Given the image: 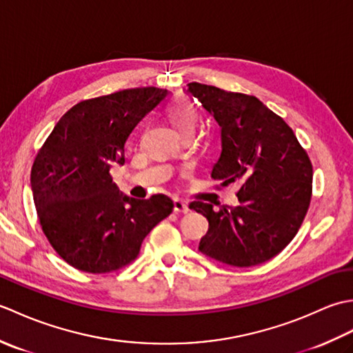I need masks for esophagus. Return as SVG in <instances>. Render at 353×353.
I'll use <instances>...</instances> for the list:
<instances>
[{"instance_id": "34e87169", "label": "esophagus", "mask_w": 353, "mask_h": 353, "mask_svg": "<svg viewBox=\"0 0 353 353\" xmlns=\"http://www.w3.org/2000/svg\"><path fill=\"white\" fill-rule=\"evenodd\" d=\"M172 209H174V212H182V214H188L190 212V206L186 201L181 200V199H174L172 201Z\"/></svg>"}]
</instances>
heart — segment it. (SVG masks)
<instances>
[{"label": "heart", "instance_id": "b5f03b06", "mask_svg": "<svg viewBox=\"0 0 353 353\" xmlns=\"http://www.w3.org/2000/svg\"><path fill=\"white\" fill-rule=\"evenodd\" d=\"M167 115L170 121L174 124L176 129L181 133L194 132L199 124L200 112L196 104H194L186 97H179L167 108Z\"/></svg>", "mask_w": 353, "mask_h": 353}]
</instances>
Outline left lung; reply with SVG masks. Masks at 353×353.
<instances>
[{"instance_id":"8db88e82","label":"left lung","mask_w":353,"mask_h":353,"mask_svg":"<svg viewBox=\"0 0 353 353\" xmlns=\"http://www.w3.org/2000/svg\"><path fill=\"white\" fill-rule=\"evenodd\" d=\"M220 125L221 154L212 179L239 185V206L192 201L209 229L199 250L223 264L252 267L272 259L301 229L312 194V165L294 132L256 97L188 83Z\"/></svg>"}]
</instances>
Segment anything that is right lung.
<instances>
[{"label":"right lung","mask_w":353,"mask_h":353,"mask_svg":"<svg viewBox=\"0 0 353 353\" xmlns=\"http://www.w3.org/2000/svg\"><path fill=\"white\" fill-rule=\"evenodd\" d=\"M167 89L133 88L85 100L59 119L32 167V191L45 236L74 268L101 274L137 259L141 244L172 212L163 194L138 200L119 191L110 168Z\"/></svg>","instance_id":"obj_1"}]
</instances>
